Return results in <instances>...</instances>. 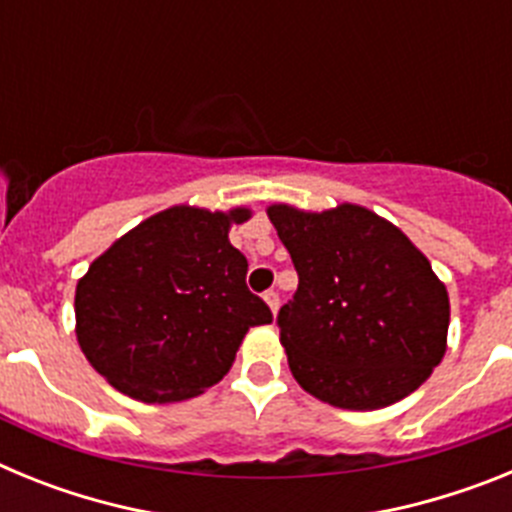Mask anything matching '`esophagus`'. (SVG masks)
<instances>
[{"label": "esophagus", "instance_id": "obj_1", "mask_svg": "<svg viewBox=\"0 0 512 512\" xmlns=\"http://www.w3.org/2000/svg\"><path fill=\"white\" fill-rule=\"evenodd\" d=\"M264 302H266V305H269L271 315H277V310H279V295H277V292H274V289H269V292H264Z\"/></svg>", "mask_w": 512, "mask_h": 512}]
</instances>
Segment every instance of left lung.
I'll return each instance as SVG.
<instances>
[{
  "mask_svg": "<svg viewBox=\"0 0 512 512\" xmlns=\"http://www.w3.org/2000/svg\"><path fill=\"white\" fill-rule=\"evenodd\" d=\"M297 269L279 341L302 390L343 410L408 397L446 354L449 292L390 220L361 205L266 207Z\"/></svg>",
  "mask_w": 512,
  "mask_h": 512,
  "instance_id": "left-lung-1",
  "label": "left lung"
}]
</instances>
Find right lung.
<instances>
[{
	"label": "right lung",
	"mask_w": 512,
	"mask_h": 512,
	"mask_svg": "<svg viewBox=\"0 0 512 512\" xmlns=\"http://www.w3.org/2000/svg\"><path fill=\"white\" fill-rule=\"evenodd\" d=\"M248 207L174 205L120 235L76 284V341L122 395L182 402L217 384L271 310L246 287L230 225Z\"/></svg>",
	"instance_id": "add662e5"
}]
</instances>
